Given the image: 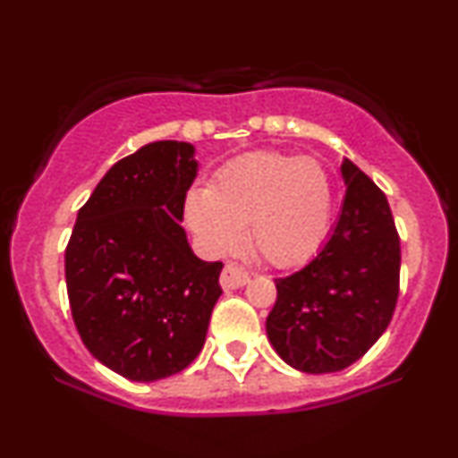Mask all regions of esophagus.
Listing matches in <instances>:
<instances>
[{"label": "esophagus", "mask_w": 458, "mask_h": 458, "mask_svg": "<svg viewBox=\"0 0 458 458\" xmlns=\"http://www.w3.org/2000/svg\"><path fill=\"white\" fill-rule=\"evenodd\" d=\"M250 282V276L243 267L239 265H225L222 271V277H219V284H222L224 291H233V288H241Z\"/></svg>", "instance_id": "34e87169"}]
</instances>
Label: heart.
I'll return each mask as SVG.
<instances>
[{"label": "heart", "instance_id": "heart-1", "mask_svg": "<svg viewBox=\"0 0 458 458\" xmlns=\"http://www.w3.org/2000/svg\"><path fill=\"white\" fill-rule=\"evenodd\" d=\"M334 211L329 176L318 161L284 152H256L215 174L208 189H193L185 202L191 233L211 254L239 247L247 225L250 245L288 269L318 254Z\"/></svg>", "mask_w": 458, "mask_h": 458}]
</instances>
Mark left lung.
<instances>
[{"mask_svg": "<svg viewBox=\"0 0 458 458\" xmlns=\"http://www.w3.org/2000/svg\"><path fill=\"white\" fill-rule=\"evenodd\" d=\"M346 196L329 239L301 271L276 280L267 338L310 375L344 370L381 338L398 299L401 241L386 193L353 161L340 165Z\"/></svg>", "mask_w": 458, "mask_h": 458, "instance_id": "left-lung-1", "label": "left lung"}]
</instances>
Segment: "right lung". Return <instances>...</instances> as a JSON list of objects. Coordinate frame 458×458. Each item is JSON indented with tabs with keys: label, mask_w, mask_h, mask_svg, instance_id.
<instances>
[{
	"label": "right lung",
	"mask_w": 458,
	"mask_h": 458,
	"mask_svg": "<svg viewBox=\"0 0 458 458\" xmlns=\"http://www.w3.org/2000/svg\"><path fill=\"white\" fill-rule=\"evenodd\" d=\"M198 167L189 141L141 146L109 167L68 241L75 327L88 351L129 381L165 379L191 364L222 295L224 265L199 260L181 225Z\"/></svg>",
	"instance_id": "right-lung-1"
}]
</instances>
